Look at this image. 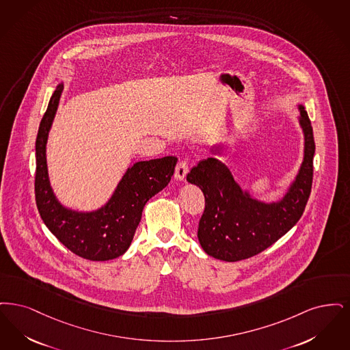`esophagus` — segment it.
I'll return each mask as SVG.
<instances>
[{
    "label": "esophagus",
    "instance_id": "esophagus-1",
    "mask_svg": "<svg viewBox=\"0 0 350 350\" xmlns=\"http://www.w3.org/2000/svg\"><path fill=\"white\" fill-rule=\"evenodd\" d=\"M188 172V163L185 161H180L175 167V178L178 180H184Z\"/></svg>",
    "mask_w": 350,
    "mask_h": 350
}]
</instances>
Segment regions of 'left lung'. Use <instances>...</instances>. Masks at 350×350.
<instances>
[{
  "label": "left lung",
  "instance_id": "obj_1",
  "mask_svg": "<svg viewBox=\"0 0 350 350\" xmlns=\"http://www.w3.org/2000/svg\"><path fill=\"white\" fill-rule=\"evenodd\" d=\"M304 159L286 196L264 204L250 198L235 183L230 170L215 158L202 159L187 180L201 188L205 209L198 222V242L215 258L239 261L252 258L285 235L302 217L311 193L315 141L311 122L302 106Z\"/></svg>",
  "mask_w": 350,
  "mask_h": 350
}]
</instances>
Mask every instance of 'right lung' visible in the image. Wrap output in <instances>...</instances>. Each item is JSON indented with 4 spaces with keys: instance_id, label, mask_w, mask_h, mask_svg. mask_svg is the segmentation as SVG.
<instances>
[{
    "instance_id": "right-lung-1",
    "label": "right lung",
    "mask_w": 350,
    "mask_h": 350,
    "mask_svg": "<svg viewBox=\"0 0 350 350\" xmlns=\"http://www.w3.org/2000/svg\"><path fill=\"white\" fill-rule=\"evenodd\" d=\"M62 85L53 92L36 137L35 200L49 231L79 258L106 261L119 258L129 248L145 204L162 191L176 166V157L137 162L128 168L106 206L92 213H78L56 200L46 171V144L59 106Z\"/></svg>"
}]
</instances>
